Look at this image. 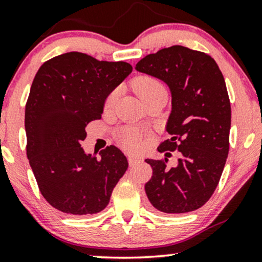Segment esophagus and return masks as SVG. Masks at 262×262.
<instances>
[{"instance_id":"1","label":"esophagus","mask_w":262,"mask_h":262,"mask_svg":"<svg viewBox=\"0 0 262 262\" xmlns=\"http://www.w3.org/2000/svg\"><path fill=\"white\" fill-rule=\"evenodd\" d=\"M128 161H129L130 166H133V165H135L136 163H139L140 158L139 157H135V156H129V157H128Z\"/></svg>"}]
</instances>
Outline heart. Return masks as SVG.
I'll use <instances>...</instances> for the list:
<instances>
[{"mask_svg":"<svg viewBox=\"0 0 262 262\" xmlns=\"http://www.w3.org/2000/svg\"><path fill=\"white\" fill-rule=\"evenodd\" d=\"M133 88H134L135 93L138 94V96L142 99V101L154 94L165 91L163 84L150 76H140L138 78H135L134 82H133ZM116 91H113V93L106 97L105 109L112 108L114 103L116 101ZM119 138L121 143L128 149H135L136 147L139 146L140 140H141L140 133L135 129H132V128H123V129L120 132Z\"/></svg>","mask_w":262,"mask_h":262,"instance_id":"heart-1","label":"heart"}]
</instances>
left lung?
Returning a JSON list of instances; mask_svg holds the SVG:
<instances>
[{
	"label": "left lung",
	"mask_w": 262,
	"mask_h": 262,
	"mask_svg": "<svg viewBox=\"0 0 262 262\" xmlns=\"http://www.w3.org/2000/svg\"><path fill=\"white\" fill-rule=\"evenodd\" d=\"M135 70L168 86L172 108L166 132L171 139L158 150L179 152L174 167L167 166L166 158L146 159L153 169L145 185L147 197L160 212L200 209L219 185L229 152L231 108L222 72L208 54L179 45L148 54Z\"/></svg>",
	"instance_id": "1"
}]
</instances>
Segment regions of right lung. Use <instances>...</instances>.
<instances>
[{
	"mask_svg": "<svg viewBox=\"0 0 262 262\" xmlns=\"http://www.w3.org/2000/svg\"><path fill=\"white\" fill-rule=\"evenodd\" d=\"M132 70L124 61L69 52L43 62L36 72L25 112L27 158L40 192L59 211H102L127 171V158L117 147H106L97 159L80 142L86 124L101 119L106 97Z\"/></svg>",
	"mask_w": 262,
	"mask_h": 262,
	"instance_id": "obj_1",
	"label": "right lung"
}]
</instances>
